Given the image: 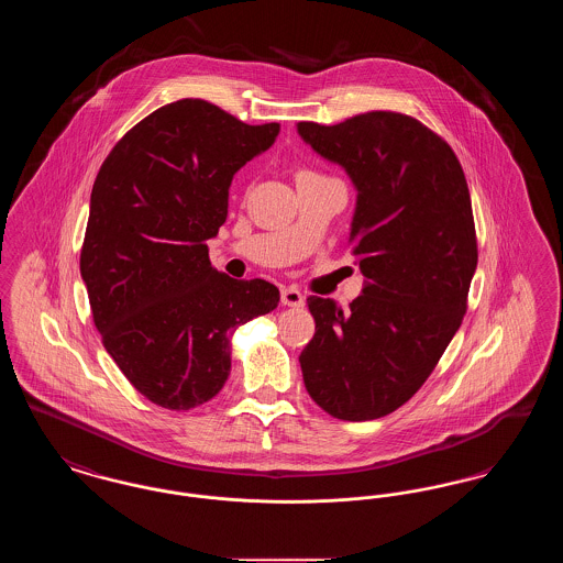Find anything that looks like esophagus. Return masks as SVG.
Segmentation results:
<instances>
[{"label":"esophagus","mask_w":563,"mask_h":563,"mask_svg":"<svg viewBox=\"0 0 563 563\" xmlns=\"http://www.w3.org/2000/svg\"><path fill=\"white\" fill-rule=\"evenodd\" d=\"M280 303L289 308H301L303 306V295L299 294L294 287H287L280 291Z\"/></svg>","instance_id":"esophagus-1"}]
</instances>
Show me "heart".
<instances>
[{"label": "heart", "instance_id": "1", "mask_svg": "<svg viewBox=\"0 0 563 563\" xmlns=\"http://www.w3.org/2000/svg\"><path fill=\"white\" fill-rule=\"evenodd\" d=\"M306 175H314V173H310V170H301V173H299V177H306Z\"/></svg>", "mask_w": 563, "mask_h": 563}]
</instances>
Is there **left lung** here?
Segmentation results:
<instances>
[{
    "mask_svg": "<svg viewBox=\"0 0 563 563\" xmlns=\"http://www.w3.org/2000/svg\"><path fill=\"white\" fill-rule=\"evenodd\" d=\"M297 133L356 189L349 244L367 278L346 312L308 297L317 331L299 354L303 384L333 418L374 420L418 393L460 329L477 269L471 194L452 147L409 115L299 122Z\"/></svg>",
    "mask_w": 563,
    "mask_h": 563,
    "instance_id": "obj_1",
    "label": "left lung"
}]
</instances>
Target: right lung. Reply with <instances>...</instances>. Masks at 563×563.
<instances>
[{
	"mask_svg": "<svg viewBox=\"0 0 563 563\" xmlns=\"http://www.w3.org/2000/svg\"><path fill=\"white\" fill-rule=\"evenodd\" d=\"M202 99L156 109L124 134L90 194L80 272L106 350L150 401L189 409L230 375V335L280 294L211 266L234 175L276 141Z\"/></svg>",
	"mask_w": 563,
	"mask_h": 563,
	"instance_id": "right-lung-1",
	"label": "right lung"
}]
</instances>
